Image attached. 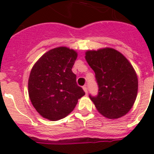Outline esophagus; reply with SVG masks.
<instances>
[{
    "label": "esophagus",
    "instance_id": "1",
    "mask_svg": "<svg viewBox=\"0 0 154 154\" xmlns=\"http://www.w3.org/2000/svg\"><path fill=\"white\" fill-rule=\"evenodd\" d=\"M83 89H84V91L85 94H88V89H87V87L86 85H85V86H83Z\"/></svg>",
    "mask_w": 154,
    "mask_h": 154
}]
</instances>
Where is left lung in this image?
Listing matches in <instances>:
<instances>
[{"instance_id": "left-lung-1", "label": "left lung", "mask_w": 154, "mask_h": 154, "mask_svg": "<svg viewBox=\"0 0 154 154\" xmlns=\"http://www.w3.org/2000/svg\"><path fill=\"white\" fill-rule=\"evenodd\" d=\"M85 59L95 72L98 94L89 95L104 117L117 119L131 109L137 94L138 81L129 61L111 48L89 50Z\"/></svg>"}]
</instances>
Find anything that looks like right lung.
<instances>
[{
	"label": "right lung",
	"instance_id": "right-lung-1",
	"mask_svg": "<svg viewBox=\"0 0 154 154\" xmlns=\"http://www.w3.org/2000/svg\"><path fill=\"white\" fill-rule=\"evenodd\" d=\"M77 53L66 47L45 53L33 65L29 78V95L42 117L58 121L69 115L85 95L72 68Z\"/></svg>",
	"mask_w": 154,
	"mask_h": 154
}]
</instances>
